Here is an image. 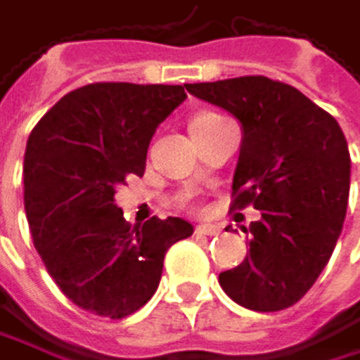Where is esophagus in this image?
<instances>
[{
  "mask_svg": "<svg viewBox=\"0 0 360 360\" xmlns=\"http://www.w3.org/2000/svg\"><path fill=\"white\" fill-rule=\"evenodd\" d=\"M222 229L218 226V224H198L196 229H194V233L196 235H218Z\"/></svg>",
  "mask_w": 360,
  "mask_h": 360,
  "instance_id": "34e87169",
  "label": "esophagus"
}]
</instances>
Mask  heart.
<instances>
[{"label":"heart","mask_w":360,"mask_h":360,"mask_svg":"<svg viewBox=\"0 0 360 360\" xmlns=\"http://www.w3.org/2000/svg\"><path fill=\"white\" fill-rule=\"evenodd\" d=\"M212 116H216V114H212V112H198L196 116H192L190 125H194V122H200V120H205V118H212Z\"/></svg>","instance_id":"1"}]
</instances>
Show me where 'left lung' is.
<instances>
[{
	"mask_svg": "<svg viewBox=\"0 0 360 360\" xmlns=\"http://www.w3.org/2000/svg\"><path fill=\"white\" fill-rule=\"evenodd\" d=\"M242 122L231 210L261 212L244 226L250 252L220 272L238 304L270 313L296 304L335 250L350 194V150L339 122L294 86L264 75L186 84Z\"/></svg>",
	"mask_w": 360,
	"mask_h": 360,
	"instance_id": "8db88e82",
	"label": "left lung"
}]
</instances>
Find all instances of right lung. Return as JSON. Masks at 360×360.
<instances>
[{
    "instance_id": "obj_1",
    "label": "right lung",
    "mask_w": 360,
    "mask_h": 360,
    "mask_svg": "<svg viewBox=\"0 0 360 360\" xmlns=\"http://www.w3.org/2000/svg\"><path fill=\"white\" fill-rule=\"evenodd\" d=\"M184 86L96 82L64 94L25 146L23 200L34 246L60 292L122 320L144 307L166 250L192 235L181 218L129 224L114 194L142 176L148 142L186 99Z\"/></svg>"
}]
</instances>
